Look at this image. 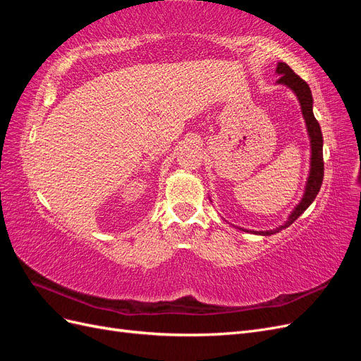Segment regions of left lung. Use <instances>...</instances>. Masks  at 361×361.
<instances>
[{
  "label": "left lung",
  "mask_w": 361,
  "mask_h": 361,
  "mask_svg": "<svg viewBox=\"0 0 361 361\" xmlns=\"http://www.w3.org/2000/svg\"><path fill=\"white\" fill-rule=\"evenodd\" d=\"M276 73L279 75L277 84L286 85L297 96V99L301 105V113L305 122V128H307V134L310 140V171H309V178L307 182H305V190L302 194V199L300 203L293 207V211L288 216V221L283 223L281 226L272 228V231H247V228L238 227L239 231L250 232L255 235H274L279 233L281 228L289 227L297 218L307 209V207L313 203V200L318 195L322 179H324V158H322V146H324V140H322V133H321V126L318 123V120L313 116V97L309 84L304 80H301L300 76L295 73L286 63H279Z\"/></svg>",
  "instance_id": "1"
}]
</instances>
